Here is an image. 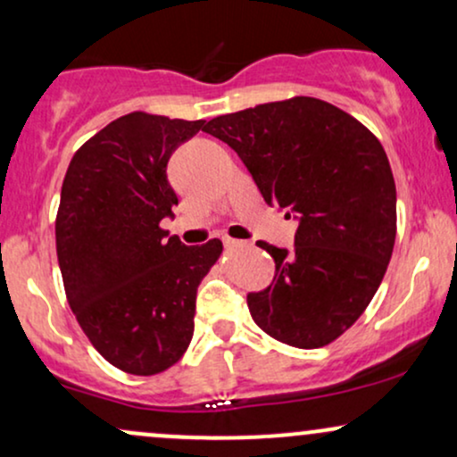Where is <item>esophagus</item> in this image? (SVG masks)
Wrapping results in <instances>:
<instances>
[{
	"label": "esophagus",
	"mask_w": 457,
	"mask_h": 457,
	"mask_svg": "<svg viewBox=\"0 0 457 457\" xmlns=\"http://www.w3.org/2000/svg\"><path fill=\"white\" fill-rule=\"evenodd\" d=\"M223 245L228 246V249H234V246H243L245 243L243 240H234V238H223Z\"/></svg>",
	"instance_id": "34e87169"
}]
</instances>
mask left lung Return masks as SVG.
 Returning <instances> with one entry per match:
<instances>
[{
	"mask_svg": "<svg viewBox=\"0 0 457 457\" xmlns=\"http://www.w3.org/2000/svg\"><path fill=\"white\" fill-rule=\"evenodd\" d=\"M204 130L243 159L266 204L298 219L295 251L258 243L275 277L246 295L251 318L295 348L335 342L374 298L395 245V180L378 137L312 96L219 115Z\"/></svg>",
	"mask_w": 457,
	"mask_h": 457,
	"instance_id": "obj_1",
	"label": "left lung"
}]
</instances>
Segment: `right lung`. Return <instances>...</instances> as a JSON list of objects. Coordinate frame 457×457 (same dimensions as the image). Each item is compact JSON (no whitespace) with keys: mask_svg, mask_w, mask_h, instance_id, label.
I'll list each match as a JSON object with an SVG mask.
<instances>
[{"mask_svg":"<svg viewBox=\"0 0 457 457\" xmlns=\"http://www.w3.org/2000/svg\"><path fill=\"white\" fill-rule=\"evenodd\" d=\"M206 120L133 112L98 130L72 156L55 217L68 305L104 361L154 376L193 337L197 287L221 240L185 246L161 221L178 206L167 161Z\"/></svg>","mask_w":457,"mask_h":457,"instance_id":"1","label":"right lung"}]
</instances>
